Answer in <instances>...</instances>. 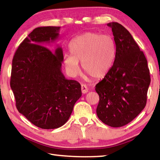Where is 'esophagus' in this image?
I'll use <instances>...</instances> for the list:
<instances>
[{
  "mask_svg": "<svg viewBox=\"0 0 160 160\" xmlns=\"http://www.w3.org/2000/svg\"><path fill=\"white\" fill-rule=\"evenodd\" d=\"M81 90H82V92L83 94H86L88 92V87H87V85H85V84H82V85H81Z\"/></svg>",
  "mask_w": 160,
  "mask_h": 160,
  "instance_id": "esophagus-1",
  "label": "esophagus"
}]
</instances>
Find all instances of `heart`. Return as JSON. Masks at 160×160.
<instances>
[{"label": "heart", "instance_id": "1", "mask_svg": "<svg viewBox=\"0 0 160 160\" xmlns=\"http://www.w3.org/2000/svg\"><path fill=\"white\" fill-rule=\"evenodd\" d=\"M70 51L71 54H67L64 59L70 73H79V62H82L84 72L97 79L104 77L112 69L116 55V45L109 34L88 32L72 40Z\"/></svg>", "mask_w": 160, "mask_h": 160}]
</instances>
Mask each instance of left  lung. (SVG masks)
<instances>
[{"label": "left lung", "instance_id": "left-lung-1", "mask_svg": "<svg viewBox=\"0 0 160 160\" xmlns=\"http://www.w3.org/2000/svg\"><path fill=\"white\" fill-rule=\"evenodd\" d=\"M116 45V55L110 71L95 86L99 102L97 115L111 127L132 121L144 109L150 84V70L144 53L127 29L110 22Z\"/></svg>", "mask_w": 160, "mask_h": 160}]
</instances>
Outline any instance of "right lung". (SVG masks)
<instances>
[{"mask_svg":"<svg viewBox=\"0 0 160 160\" xmlns=\"http://www.w3.org/2000/svg\"><path fill=\"white\" fill-rule=\"evenodd\" d=\"M61 27L35 28L19 46L12 59L10 87L18 112L39 128L64 125L82 95L80 84L61 71L63 49L44 46L58 39Z\"/></svg>","mask_w":160,"mask_h":160,"instance_id":"1","label":"right lung"}]
</instances>
